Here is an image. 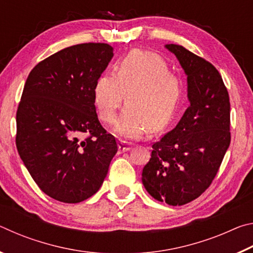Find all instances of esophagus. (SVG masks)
<instances>
[{"label": "esophagus", "mask_w": 253, "mask_h": 253, "mask_svg": "<svg viewBox=\"0 0 253 253\" xmlns=\"http://www.w3.org/2000/svg\"><path fill=\"white\" fill-rule=\"evenodd\" d=\"M118 149H119V152H127V151H130V149H131V145L126 143V142H123V140H121V142L118 143Z\"/></svg>", "instance_id": "obj_1"}]
</instances>
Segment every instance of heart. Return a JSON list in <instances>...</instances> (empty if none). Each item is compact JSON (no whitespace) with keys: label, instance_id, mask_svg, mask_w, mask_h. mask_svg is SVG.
I'll use <instances>...</instances> for the list:
<instances>
[{"label":"heart","instance_id":"heart-1","mask_svg":"<svg viewBox=\"0 0 253 253\" xmlns=\"http://www.w3.org/2000/svg\"><path fill=\"white\" fill-rule=\"evenodd\" d=\"M182 92L181 80L169 72L164 60L152 53L132 51L117 63L115 74L105 72L97 79L93 104L101 122L113 125L125 99L127 106L116 132L136 139L148 129L157 132L169 125L181 102Z\"/></svg>","mask_w":253,"mask_h":253}]
</instances>
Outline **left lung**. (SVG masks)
Instances as JSON below:
<instances>
[{"label":"left lung","mask_w":253,"mask_h":253,"mask_svg":"<svg viewBox=\"0 0 253 253\" xmlns=\"http://www.w3.org/2000/svg\"><path fill=\"white\" fill-rule=\"evenodd\" d=\"M187 76L190 107L176 127L153 144L142 181L154 199L184 205L211 185L229 148L230 99L220 72L184 46L166 44Z\"/></svg>","instance_id":"left-lung-1"}]
</instances>
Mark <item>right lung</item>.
I'll return each instance as SVG.
<instances>
[{
  "label": "right lung",
  "mask_w": 253,
  "mask_h": 253,
  "mask_svg": "<svg viewBox=\"0 0 253 253\" xmlns=\"http://www.w3.org/2000/svg\"><path fill=\"white\" fill-rule=\"evenodd\" d=\"M107 43H81L38 63L16 111V148L46 195L79 203L99 190L117 153L98 121L93 87L113 58Z\"/></svg>",
  "instance_id": "1"
}]
</instances>
